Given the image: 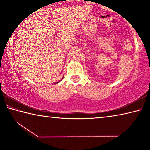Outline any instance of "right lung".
I'll use <instances>...</instances> for the list:
<instances>
[{
	"label": "right lung",
	"instance_id": "obj_1",
	"mask_svg": "<svg viewBox=\"0 0 150 150\" xmlns=\"http://www.w3.org/2000/svg\"><path fill=\"white\" fill-rule=\"evenodd\" d=\"M63 77H64V76H63ZM63 78H62V79H63ZM61 81H62V79H61ZM59 82H57V83H55V84H57V83H59Z\"/></svg>",
	"mask_w": 150,
	"mask_h": 150
}]
</instances>
